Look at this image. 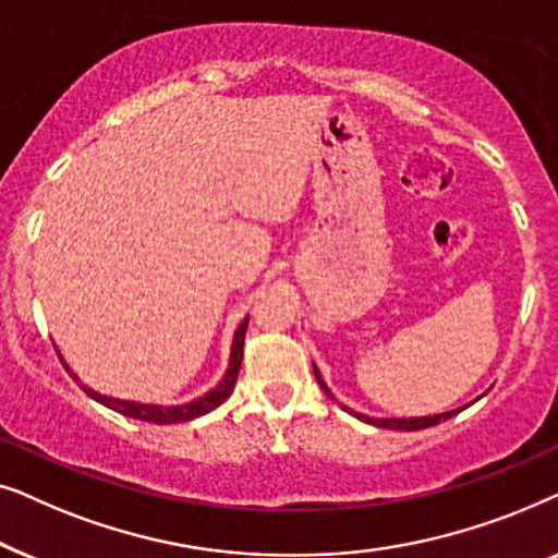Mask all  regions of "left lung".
Masks as SVG:
<instances>
[{"mask_svg": "<svg viewBox=\"0 0 558 558\" xmlns=\"http://www.w3.org/2000/svg\"><path fill=\"white\" fill-rule=\"evenodd\" d=\"M315 378H317V384L325 388V393L327 396H332L330 391H327V386H325V380L319 378V371L315 368ZM345 409V407H342ZM350 411V409H348ZM462 409H457V411H447V414H437V416H416V418H371V416H363V414H355V411H350V414H355L357 418H363V422H368V424H376V426H380V429H399V432H418V429H429V426H434V424H439V422H447V418H452L454 414H460Z\"/></svg>", "mask_w": 558, "mask_h": 558, "instance_id": "obj_1", "label": "left lung"}]
</instances>
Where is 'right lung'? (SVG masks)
Returning a JSON list of instances; mask_svg holds the SVG:
<instances>
[{
  "label": "right lung",
  "mask_w": 558,
  "mask_h": 558,
  "mask_svg": "<svg viewBox=\"0 0 558 558\" xmlns=\"http://www.w3.org/2000/svg\"><path fill=\"white\" fill-rule=\"evenodd\" d=\"M246 327H248V317L243 319L239 325V330L233 335V348H231V363H228V371L220 384L208 391L201 399L190 401V403H182V407H151V403H134V401H119V399H109V396H101L96 391H90V388L83 386V391H86L90 399L101 401L104 407H109L113 411H119V414H124L129 418H140V422H149V424H182V422H190V418H197L203 414H208L216 407H220L228 396L233 393V386H235V378H239V371H241V361H243V338H246ZM75 378V376H73ZM78 380V378H75Z\"/></svg>",
  "instance_id": "obj_1"
}]
</instances>
